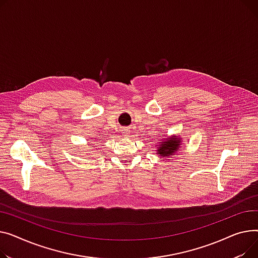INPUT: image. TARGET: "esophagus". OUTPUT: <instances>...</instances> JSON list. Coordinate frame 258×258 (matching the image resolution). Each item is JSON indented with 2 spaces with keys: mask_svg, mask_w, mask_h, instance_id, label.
Masks as SVG:
<instances>
[{
  "mask_svg": "<svg viewBox=\"0 0 258 258\" xmlns=\"http://www.w3.org/2000/svg\"><path fill=\"white\" fill-rule=\"evenodd\" d=\"M122 136H124V138H128V136H130V131L128 129H123Z\"/></svg>",
  "mask_w": 258,
  "mask_h": 258,
  "instance_id": "1",
  "label": "esophagus"
}]
</instances>
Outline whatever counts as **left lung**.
Here are the masks:
<instances>
[{
    "instance_id": "left-lung-1",
    "label": "left lung",
    "mask_w": 258,
    "mask_h": 258,
    "mask_svg": "<svg viewBox=\"0 0 258 258\" xmlns=\"http://www.w3.org/2000/svg\"><path fill=\"white\" fill-rule=\"evenodd\" d=\"M180 146V139H177V136H173V138L168 139L166 142H161V145L158 147L157 152L161 154V156H171L177 151H179Z\"/></svg>"
}]
</instances>
